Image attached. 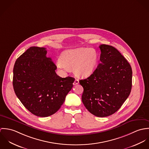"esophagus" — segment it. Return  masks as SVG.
I'll return each instance as SVG.
<instances>
[{
  "instance_id": "34e87169",
  "label": "esophagus",
  "mask_w": 149,
  "mask_h": 149,
  "mask_svg": "<svg viewBox=\"0 0 149 149\" xmlns=\"http://www.w3.org/2000/svg\"><path fill=\"white\" fill-rule=\"evenodd\" d=\"M79 83V80L78 79H75V80H74V83H73V85H76V84H78Z\"/></svg>"
}]
</instances>
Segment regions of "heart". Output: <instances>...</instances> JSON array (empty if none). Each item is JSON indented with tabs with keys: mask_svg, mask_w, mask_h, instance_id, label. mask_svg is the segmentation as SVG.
Instances as JSON below:
<instances>
[{
	"mask_svg": "<svg viewBox=\"0 0 149 149\" xmlns=\"http://www.w3.org/2000/svg\"><path fill=\"white\" fill-rule=\"evenodd\" d=\"M97 61L98 56L95 49L79 47L64 51L57 67L65 71L73 69L76 76L85 78L95 72Z\"/></svg>",
	"mask_w": 149,
	"mask_h": 149,
	"instance_id": "heart-1",
	"label": "heart"
}]
</instances>
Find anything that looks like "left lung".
I'll return each mask as SVG.
<instances>
[{"mask_svg": "<svg viewBox=\"0 0 149 149\" xmlns=\"http://www.w3.org/2000/svg\"><path fill=\"white\" fill-rule=\"evenodd\" d=\"M100 63L87 79L79 83L84 88L82 102L97 117L116 112L127 99L132 87V69L114 47L100 45Z\"/></svg>", "mask_w": 149, "mask_h": 149, "instance_id": "obj_1", "label": "left lung"}]
</instances>
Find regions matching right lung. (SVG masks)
<instances>
[{
  "label": "right lung",
  "mask_w": 149,
  "mask_h": 149,
  "mask_svg": "<svg viewBox=\"0 0 149 149\" xmlns=\"http://www.w3.org/2000/svg\"><path fill=\"white\" fill-rule=\"evenodd\" d=\"M46 54L45 47H30L17 58L13 69L17 96L27 109L40 117L50 116L60 108L74 81L72 77L58 76L56 65Z\"/></svg>",
  "instance_id": "1"
}]
</instances>
